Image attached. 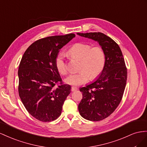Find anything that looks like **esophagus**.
Masks as SVG:
<instances>
[{"mask_svg":"<svg viewBox=\"0 0 147 147\" xmlns=\"http://www.w3.org/2000/svg\"><path fill=\"white\" fill-rule=\"evenodd\" d=\"M77 90H78V88L76 87H71V91H72V92L76 91Z\"/></svg>","mask_w":147,"mask_h":147,"instance_id":"1","label":"esophagus"}]
</instances>
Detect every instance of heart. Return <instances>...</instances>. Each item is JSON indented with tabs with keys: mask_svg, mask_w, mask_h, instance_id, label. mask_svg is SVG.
Listing matches in <instances>:
<instances>
[{
	"mask_svg": "<svg viewBox=\"0 0 147 147\" xmlns=\"http://www.w3.org/2000/svg\"><path fill=\"white\" fill-rule=\"evenodd\" d=\"M69 55L73 58L81 60L79 73L71 74L65 79L69 85L79 86L87 82L90 78H97L101 74L106 63V55L100 46L79 42L74 44L68 50ZM56 68L61 74L68 73V65L63 53L58 54L55 58Z\"/></svg>",
	"mask_w": 147,
	"mask_h": 147,
	"instance_id": "b5f03b06",
	"label": "heart"
}]
</instances>
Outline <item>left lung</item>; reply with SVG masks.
Returning a JSON list of instances; mask_svg holds the SVG:
<instances>
[{
	"instance_id": "1",
	"label": "left lung",
	"mask_w": 147,
	"mask_h": 147,
	"mask_svg": "<svg viewBox=\"0 0 147 147\" xmlns=\"http://www.w3.org/2000/svg\"><path fill=\"white\" fill-rule=\"evenodd\" d=\"M77 34L97 41L105 53V65L99 78L79 89L82 98L78 105L84 118L101 121L114 112L121 101L126 85L127 68L120 47L110 37L99 32Z\"/></svg>"
}]
</instances>
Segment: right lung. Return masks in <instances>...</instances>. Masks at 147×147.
<instances>
[{"instance_id":"obj_1","label":"right lung","mask_w":147,"mask_h":147,"mask_svg":"<svg viewBox=\"0 0 147 147\" xmlns=\"http://www.w3.org/2000/svg\"><path fill=\"white\" fill-rule=\"evenodd\" d=\"M74 34L45 37L26 49L18 68V92L28 113L37 120L50 122L59 117L71 87L63 84L55 58ZM61 82L55 88L56 83Z\"/></svg>"}]
</instances>
